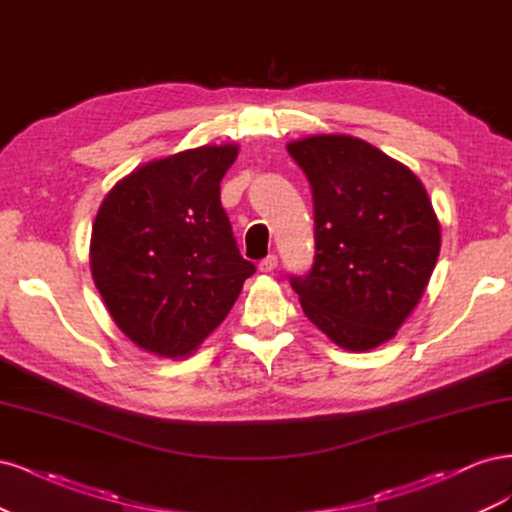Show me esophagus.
<instances>
[{"mask_svg":"<svg viewBox=\"0 0 512 512\" xmlns=\"http://www.w3.org/2000/svg\"><path fill=\"white\" fill-rule=\"evenodd\" d=\"M275 267H277V256L275 254H269L267 258H262L258 262V271L260 273H271Z\"/></svg>","mask_w":512,"mask_h":512,"instance_id":"esophagus-1","label":"esophagus"}]
</instances>
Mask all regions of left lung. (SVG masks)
Segmentation results:
<instances>
[{
	"label": "left lung",
	"instance_id": "8db88e82",
	"mask_svg": "<svg viewBox=\"0 0 512 512\" xmlns=\"http://www.w3.org/2000/svg\"><path fill=\"white\" fill-rule=\"evenodd\" d=\"M312 185L314 267L290 277L305 316L350 352L395 337L429 284L440 222L425 185L378 147L348 134L288 143Z\"/></svg>",
	"mask_w": 512,
	"mask_h": 512
}]
</instances>
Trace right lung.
<instances>
[{
    "instance_id": "1",
    "label": "right lung",
    "mask_w": 512,
    "mask_h": 512,
    "mask_svg": "<svg viewBox=\"0 0 512 512\" xmlns=\"http://www.w3.org/2000/svg\"><path fill=\"white\" fill-rule=\"evenodd\" d=\"M239 145H203L134 168L91 228L89 265L113 322L145 352L179 359L218 329L256 267L241 258L220 181Z\"/></svg>"
}]
</instances>
